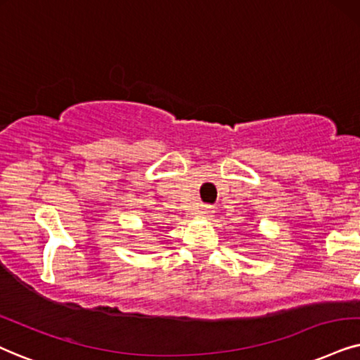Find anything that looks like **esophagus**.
Returning a JSON list of instances; mask_svg holds the SVG:
<instances>
[{
	"label": "esophagus",
	"instance_id": "1",
	"mask_svg": "<svg viewBox=\"0 0 360 360\" xmlns=\"http://www.w3.org/2000/svg\"><path fill=\"white\" fill-rule=\"evenodd\" d=\"M212 214H214V207L212 206L202 204V206L199 207V216H201V217H206V219H209V217H212Z\"/></svg>",
	"mask_w": 360,
	"mask_h": 360
}]
</instances>
